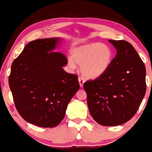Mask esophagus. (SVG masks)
<instances>
[{"instance_id":"obj_1","label":"esophagus","mask_w":152,"mask_h":152,"mask_svg":"<svg viewBox=\"0 0 152 152\" xmlns=\"http://www.w3.org/2000/svg\"><path fill=\"white\" fill-rule=\"evenodd\" d=\"M78 82H79V84H80V86L81 88L83 87V85H84V79L82 78V77H79L78 78Z\"/></svg>"}]
</instances>
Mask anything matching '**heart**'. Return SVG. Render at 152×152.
<instances>
[{
  "mask_svg": "<svg viewBox=\"0 0 152 152\" xmlns=\"http://www.w3.org/2000/svg\"><path fill=\"white\" fill-rule=\"evenodd\" d=\"M113 52L108 45L90 43L72 50L68 66L71 69L76 64L81 66V72L86 78L95 79L102 76L112 64Z\"/></svg>",
  "mask_w": 152,
  "mask_h": 152,
  "instance_id": "b5f03b06",
  "label": "heart"
}]
</instances>
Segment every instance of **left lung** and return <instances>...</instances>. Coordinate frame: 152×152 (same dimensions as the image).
<instances>
[{
	"mask_svg": "<svg viewBox=\"0 0 152 152\" xmlns=\"http://www.w3.org/2000/svg\"><path fill=\"white\" fill-rule=\"evenodd\" d=\"M117 54L106 73L84 84L88 109L96 122L119 126L136 114L144 97L145 67L130 43L109 40Z\"/></svg>",
	"mask_w": 152,
	"mask_h": 152,
	"instance_id": "1",
	"label": "left lung"
}]
</instances>
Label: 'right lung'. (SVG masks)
I'll return each mask as SVG.
<instances>
[{
  "instance_id": "add662e5",
  "label": "right lung",
  "mask_w": 152,
  "mask_h": 152,
  "mask_svg": "<svg viewBox=\"0 0 152 152\" xmlns=\"http://www.w3.org/2000/svg\"><path fill=\"white\" fill-rule=\"evenodd\" d=\"M60 41V38L31 41L11 66L9 83L16 110L26 122L42 128L62 122L80 88L77 75L63 70L66 57L52 52Z\"/></svg>"
}]
</instances>
